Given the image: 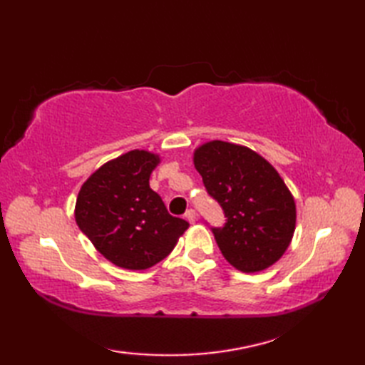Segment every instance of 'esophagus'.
Returning a JSON list of instances; mask_svg holds the SVG:
<instances>
[{
	"label": "esophagus",
	"mask_w": 365,
	"mask_h": 365,
	"mask_svg": "<svg viewBox=\"0 0 365 365\" xmlns=\"http://www.w3.org/2000/svg\"><path fill=\"white\" fill-rule=\"evenodd\" d=\"M185 218H187V221L188 222H191V224H195L196 222V218H197V213L192 210V208H190V210L185 213Z\"/></svg>",
	"instance_id": "34e87169"
}]
</instances>
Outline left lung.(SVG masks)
Segmentation results:
<instances>
[{
    "mask_svg": "<svg viewBox=\"0 0 365 365\" xmlns=\"http://www.w3.org/2000/svg\"><path fill=\"white\" fill-rule=\"evenodd\" d=\"M192 160L227 218L212 229L226 260L243 273L276 263L297 224L294 199L277 170L250 147L218 139L197 147Z\"/></svg>",
    "mask_w": 365,
    "mask_h": 365,
    "instance_id": "obj_1",
    "label": "left lung"
}]
</instances>
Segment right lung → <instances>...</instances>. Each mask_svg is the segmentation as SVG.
<instances>
[{
    "label": "right lung",
    "instance_id": "1",
    "mask_svg": "<svg viewBox=\"0 0 365 365\" xmlns=\"http://www.w3.org/2000/svg\"><path fill=\"white\" fill-rule=\"evenodd\" d=\"M160 157L130 150L105 163L76 197L75 220L96 250L114 265L147 269L170 254L190 224L169 215L149 178Z\"/></svg>",
    "mask_w": 365,
    "mask_h": 365
}]
</instances>
